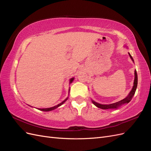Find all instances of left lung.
<instances>
[{
  "label": "left lung",
  "instance_id": "1",
  "mask_svg": "<svg viewBox=\"0 0 151 151\" xmlns=\"http://www.w3.org/2000/svg\"><path fill=\"white\" fill-rule=\"evenodd\" d=\"M129 56L131 58V59L132 60V61H134L133 60V58L131 56V55L129 53ZM137 81H138V79H137V71L136 70H135V79H134V86L133 88H132V89L131 90V91L130 92V93L129 94V95L127 96L123 99L122 100L120 101H118L116 103H112V104H99L98 103L96 102H95L93 100H92V102L96 106H97L98 108H99L101 109H114V108H118L119 106H122V104H125V103H129L130 101L132 98H133L134 95L135 93V91L137 89Z\"/></svg>",
  "mask_w": 151,
  "mask_h": 151
}]
</instances>
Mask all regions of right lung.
Here are the masks:
<instances>
[{
	"label": "right lung",
	"mask_w": 151,
	"mask_h": 151,
	"mask_svg": "<svg viewBox=\"0 0 151 151\" xmlns=\"http://www.w3.org/2000/svg\"><path fill=\"white\" fill-rule=\"evenodd\" d=\"M74 81V78H72V79H70V83H72V81ZM70 91V90H69ZM67 99H68V98H67L64 101H62V103H60V104H57V106H53V107H51V108H42V109H39L40 110H42V111H52V110H53V109H56L57 108H58V106H61V105L62 104H63L67 100Z\"/></svg>",
	"instance_id": "right-lung-1"
}]
</instances>
